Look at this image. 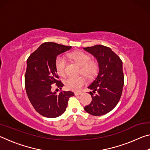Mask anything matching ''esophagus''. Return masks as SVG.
<instances>
[{
  "mask_svg": "<svg viewBox=\"0 0 150 150\" xmlns=\"http://www.w3.org/2000/svg\"><path fill=\"white\" fill-rule=\"evenodd\" d=\"M81 94H82V93H81V92H75V96L80 95H81Z\"/></svg>",
  "mask_w": 150,
  "mask_h": 150,
  "instance_id": "34e87169",
  "label": "esophagus"
}]
</instances>
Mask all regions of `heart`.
<instances>
[{"mask_svg":"<svg viewBox=\"0 0 150 150\" xmlns=\"http://www.w3.org/2000/svg\"><path fill=\"white\" fill-rule=\"evenodd\" d=\"M69 58L73 62L81 66L80 74H83L88 79L93 78L98 70V65L95 61H93L91 57L83 52H73L69 55ZM66 65L67 61L63 56H58L55 59V69L58 75L64 77L66 74ZM65 85L67 89L77 91H79L85 84L86 81L84 77H69L65 80Z\"/></svg>","mask_w":150,"mask_h":150,"instance_id":"b5f03b06","label":"heart"}]
</instances>
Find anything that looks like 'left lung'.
Returning a JSON list of instances; mask_svg holds the SVG:
<instances>
[{
	"mask_svg": "<svg viewBox=\"0 0 150 150\" xmlns=\"http://www.w3.org/2000/svg\"><path fill=\"white\" fill-rule=\"evenodd\" d=\"M95 56L99 71L88 88L92 101L85 106V110L93 116L107 114L117 105L120 99L124 77L122 62L110 47L102 45L83 48ZM97 93L96 95L93 93Z\"/></svg>",
	"mask_w": 150,
	"mask_h": 150,
	"instance_id": "left-lung-1",
	"label": "left lung"
}]
</instances>
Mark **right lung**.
<instances>
[{"label":"right lung","mask_w":150,"mask_h":150,"mask_svg":"<svg viewBox=\"0 0 150 150\" xmlns=\"http://www.w3.org/2000/svg\"><path fill=\"white\" fill-rule=\"evenodd\" d=\"M54 42H45L30 55L24 76L25 88L35 111L47 118H56L64 113L68 100L74 96L71 91L52 92V85L62 89L63 83L55 69V59L60 54L70 50Z\"/></svg>","instance_id":"right-lung-1"}]
</instances>
